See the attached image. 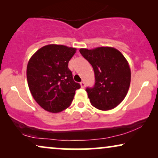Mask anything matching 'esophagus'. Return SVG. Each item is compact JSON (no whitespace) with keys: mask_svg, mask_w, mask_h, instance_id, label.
I'll list each match as a JSON object with an SVG mask.
<instances>
[{"mask_svg":"<svg viewBox=\"0 0 158 158\" xmlns=\"http://www.w3.org/2000/svg\"><path fill=\"white\" fill-rule=\"evenodd\" d=\"M80 84H81V88H85V83H84V82H83V81H82V82H81V83H80Z\"/></svg>","mask_w":158,"mask_h":158,"instance_id":"34e87169","label":"esophagus"}]
</instances>
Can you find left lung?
Masks as SVG:
<instances>
[{"label":"left lung","mask_w":158,"mask_h":158,"mask_svg":"<svg viewBox=\"0 0 158 158\" xmlns=\"http://www.w3.org/2000/svg\"><path fill=\"white\" fill-rule=\"evenodd\" d=\"M80 52L95 73L94 87L85 90L91 105L102 111L114 109L126 97L130 85L128 61L121 52L111 47L81 48Z\"/></svg>","instance_id":"8db88e82"}]
</instances>
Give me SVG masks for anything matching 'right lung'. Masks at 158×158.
Returning <instances> with one entry per match:
<instances>
[{
  "mask_svg": "<svg viewBox=\"0 0 158 158\" xmlns=\"http://www.w3.org/2000/svg\"><path fill=\"white\" fill-rule=\"evenodd\" d=\"M76 48L48 44L39 49L30 58L27 77L30 92L45 111L59 113L70 106L75 90L81 88L73 81L68 62Z\"/></svg>",
  "mask_w": 158,
  "mask_h": 158,
  "instance_id": "add662e5",
  "label": "right lung"
}]
</instances>
